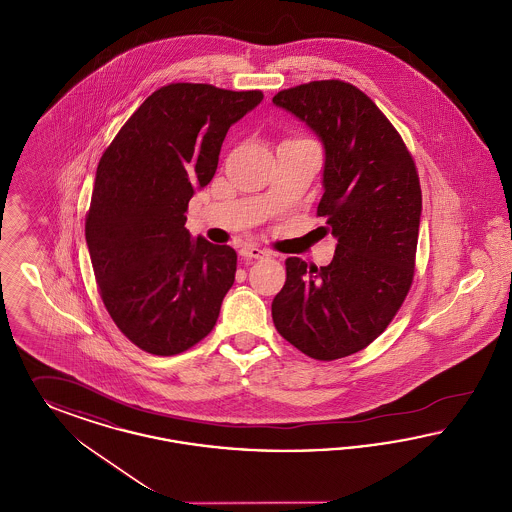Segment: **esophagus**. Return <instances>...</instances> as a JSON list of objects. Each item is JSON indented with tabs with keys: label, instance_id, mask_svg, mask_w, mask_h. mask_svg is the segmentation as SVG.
Returning <instances> with one entry per match:
<instances>
[{
	"label": "esophagus",
	"instance_id": "34e87169",
	"mask_svg": "<svg viewBox=\"0 0 512 512\" xmlns=\"http://www.w3.org/2000/svg\"><path fill=\"white\" fill-rule=\"evenodd\" d=\"M240 255H242L244 259H266V257H270L268 251L257 246L242 247V249H240Z\"/></svg>",
	"mask_w": 512,
	"mask_h": 512
}]
</instances>
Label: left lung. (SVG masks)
Here are the masks:
<instances>
[{"instance_id":"8db88e82","label":"left lung","mask_w":512,"mask_h":512,"mask_svg":"<svg viewBox=\"0 0 512 512\" xmlns=\"http://www.w3.org/2000/svg\"><path fill=\"white\" fill-rule=\"evenodd\" d=\"M272 103L324 146L318 215L337 240L328 266L287 259L272 320L310 358L337 360L375 341L408 295L423 209L419 177L396 129L354 85L305 83Z\"/></svg>"}]
</instances>
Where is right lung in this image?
<instances>
[{"instance_id": "obj_1", "label": "right lung", "mask_w": 512, "mask_h": 512, "mask_svg": "<svg viewBox=\"0 0 512 512\" xmlns=\"http://www.w3.org/2000/svg\"><path fill=\"white\" fill-rule=\"evenodd\" d=\"M261 101V91L165 85L99 162L85 219L91 265L114 324L150 354L184 352L217 324L238 257L194 240L186 209L213 179L230 125Z\"/></svg>"}]
</instances>
